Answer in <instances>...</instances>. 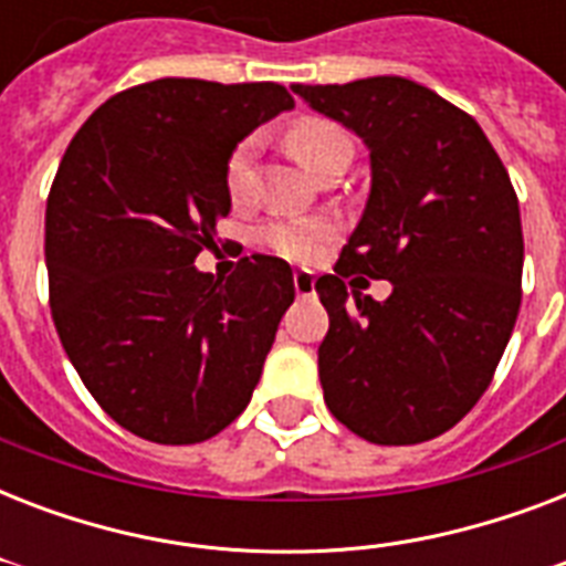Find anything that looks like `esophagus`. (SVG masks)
<instances>
[{
	"label": "esophagus",
	"mask_w": 566,
	"mask_h": 566,
	"mask_svg": "<svg viewBox=\"0 0 566 566\" xmlns=\"http://www.w3.org/2000/svg\"><path fill=\"white\" fill-rule=\"evenodd\" d=\"M293 287H296V296H314L317 293V279L308 270H296L293 273Z\"/></svg>",
	"instance_id": "obj_1"
}]
</instances>
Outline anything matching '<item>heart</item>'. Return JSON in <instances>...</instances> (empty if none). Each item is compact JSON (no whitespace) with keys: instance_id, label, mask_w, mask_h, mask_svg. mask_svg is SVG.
I'll list each match as a JSON object with an SVG mask.
<instances>
[{"instance_id":"1","label":"heart","mask_w":566,"mask_h":566,"mask_svg":"<svg viewBox=\"0 0 566 566\" xmlns=\"http://www.w3.org/2000/svg\"><path fill=\"white\" fill-rule=\"evenodd\" d=\"M287 144L302 161L308 164L311 170L317 172L332 155L353 149L349 137L340 126L328 123V119H300L287 135ZM255 137H243L234 149H231L229 161H226V190L231 199H243L249 190V176H252V158H255ZM335 234V226L326 217H273L258 229V240L266 249H273L279 258L296 261V264H308L326 249V243Z\"/></svg>"}]
</instances>
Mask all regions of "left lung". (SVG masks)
Here are the masks:
<instances>
[{"mask_svg": "<svg viewBox=\"0 0 566 566\" xmlns=\"http://www.w3.org/2000/svg\"><path fill=\"white\" fill-rule=\"evenodd\" d=\"M291 91L370 149L361 222L335 275L317 279L328 411L381 447L438 438L482 399L517 323L523 226L509 170L467 111L411 78ZM358 272L395 293L376 303Z\"/></svg>", "mask_w": 566, "mask_h": 566, "instance_id": "obj_1", "label": "left lung"}]
</instances>
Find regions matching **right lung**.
I'll list each match as a JSON object with an SVG mask.
<instances>
[{
    "mask_svg": "<svg viewBox=\"0 0 566 566\" xmlns=\"http://www.w3.org/2000/svg\"><path fill=\"white\" fill-rule=\"evenodd\" d=\"M293 96L275 82L158 78L111 96L66 146L46 199L49 305L66 358L111 420L202 443L252 399L293 302L282 258L193 266L231 208L226 161Z\"/></svg>",
    "mask_w": 566,
    "mask_h": 566,
    "instance_id": "add662e5",
    "label": "right lung"
}]
</instances>
